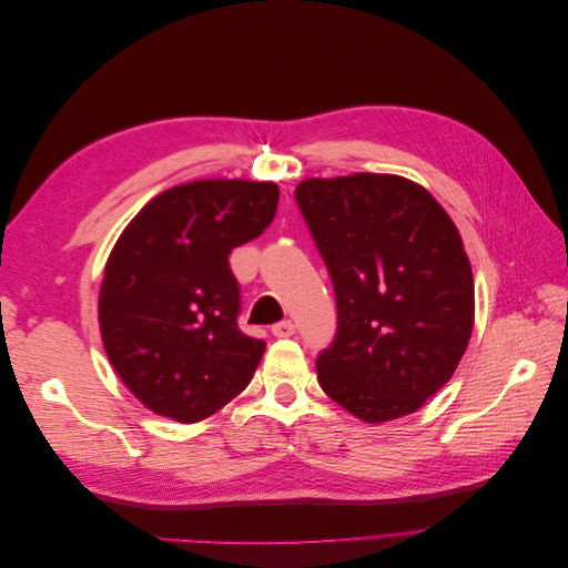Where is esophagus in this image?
Masks as SVG:
<instances>
[{"label": "esophagus", "mask_w": 568, "mask_h": 568, "mask_svg": "<svg viewBox=\"0 0 568 568\" xmlns=\"http://www.w3.org/2000/svg\"><path fill=\"white\" fill-rule=\"evenodd\" d=\"M272 334L280 336V338L294 336V334H296V324L291 322V320H282V322H277V324H272Z\"/></svg>", "instance_id": "esophagus-1"}]
</instances>
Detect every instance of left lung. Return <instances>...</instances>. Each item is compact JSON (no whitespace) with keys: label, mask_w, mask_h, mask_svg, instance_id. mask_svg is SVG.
Wrapping results in <instances>:
<instances>
[{"label":"left lung","mask_w":568,"mask_h":568,"mask_svg":"<svg viewBox=\"0 0 568 568\" xmlns=\"http://www.w3.org/2000/svg\"><path fill=\"white\" fill-rule=\"evenodd\" d=\"M296 203L336 296V336L317 355L322 390L369 424L419 409L448 384L474 326L455 222L398 175L313 178Z\"/></svg>","instance_id":"left-lung-1"}]
</instances>
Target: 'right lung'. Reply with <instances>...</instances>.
<instances>
[{
    "mask_svg": "<svg viewBox=\"0 0 568 568\" xmlns=\"http://www.w3.org/2000/svg\"><path fill=\"white\" fill-rule=\"evenodd\" d=\"M280 186L199 180L168 189L120 234L99 291V326L120 379L182 424L215 415L253 379L265 341L239 329L232 248L261 236Z\"/></svg>",
    "mask_w": 568,
    "mask_h": 568,
    "instance_id": "1",
    "label": "right lung"
}]
</instances>
